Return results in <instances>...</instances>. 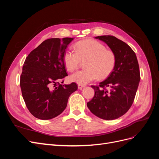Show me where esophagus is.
<instances>
[{
  "mask_svg": "<svg viewBox=\"0 0 159 159\" xmlns=\"http://www.w3.org/2000/svg\"><path fill=\"white\" fill-rule=\"evenodd\" d=\"M84 87H85V85H80V84L78 85V89H81Z\"/></svg>",
  "mask_w": 159,
  "mask_h": 159,
  "instance_id": "34e87169",
  "label": "esophagus"
}]
</instances>
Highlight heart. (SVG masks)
<instances>
[{
  "instance_id": "b5f03b06",
  "label": "heart",
  "mask_w": 159,
  "mask_h": 159,
  "mask_svg": "<svg viewBox=\"0 0 159 159\" xmlns=\"http://www.w3.org/2000/svg\"><path fill=\"white\" fill-rule=\"evenodd\" d=\"M75 53L67 51L63 57L66 70L74 71L84 61L85 70L75 72L70 76V81L80 85H85L99 78L103 80L113 73L117 62L115 52L107 49L103 43L93 39L77 42Z\"/></svg>"
}]
</instances>
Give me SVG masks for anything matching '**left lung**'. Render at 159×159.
I'll return each mask as SVG.
<instances>
[{
	"mask_svg": "<svg viewBox=\"0 0 159 159\" xmlns=\"http://www.w3.org/2000/svg\"><path fill=\"white\" fill-rule=\"evenodd\" d=\"M95 38L113 50L117 62L113 73L99 85H91L95 94L87 103L90 111L105 120L116 119L131 107L141 79L135 53L125 42L113 36Z\"/></svg>",
	"mask_w": 159,
	"mask_h": 159,
	"instance_id": "1",
	"label": "left lung"
}]
</instances>
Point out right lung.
<instances>
[{
  "mask_svg": "<svg viewBox=\"0 0 159 159\" xmlns=\"http://www.w3.org/2000/svg\"><path fill=\"white\" fill-rule=\"evenodd\" d=\"M71 38H49L33 50L24 63L20 85L28 109L35 117L48 120L64 111L70 95L78 89L74 82L61 85L68 75L63 61Z\"/></svg>",
  "mask_w": 159,
  "mask_h": 159,
  "instance_id": "add662e5",
  "label": "right lung"
}]
</instances>
